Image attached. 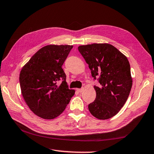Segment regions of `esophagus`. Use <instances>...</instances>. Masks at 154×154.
I'll return each instance as SVG.
<instances>
[{"instance_id":"34e87169","label":"esophagus","mask_w":154,"mask_h":154,"mask_svg":"<svg viewBox=\"0 0 154 154\" xmlns=\"http://www.w3.org/2000/svg\"><path fill=\"white\" fill-rule=\"evenodd\" d=\"M77 91L79 92H82L83 91H84V88H77Z\"/></svg>"}]
</instances>
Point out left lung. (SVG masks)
<instances>
[{"label":"left lung","mask_w":154,"mask_h":154,"mask_svg":"<svg viewBox=\"0 0 154 154\" xmlns=\"http://www.w3.org/2000/svg\"><path fill=\"white\" fill-rule=\"evenodd\" d=\"M88 64L99 87L94 86L96 100L88 105L89 112L98 119L115 116L125 103L133 85L130 63L127 57L108 43H93L78 47Z\"/></svg>","instance_id":"1"}]
</instances>
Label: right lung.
I'll return each instance as SVG.
<instances>
[{"mask_svg": "<svg viewBox=\"0 0 154 154\" xmlns=\"http://www.w3.org/2000/svg\"><path fill=\"white\" fill-rule=\"evenodd\" d=\"M72 48V45H46L39 49L20 71L24 100L32 112L42 119L59 116L75 92L69 89L62 67ZM59 80L63 83L58 85Z\"/></svg>", "mask_w": 154, "mask_h": 154, "instance_id": "obj_1", "label": "right lung"}]
</instances>
